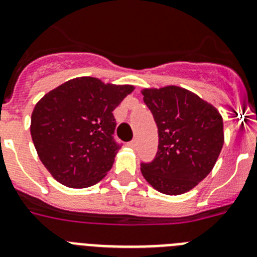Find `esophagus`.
I'll use <instances>...</instances> for the list:
<instances>
[{
  "instance_id": "1",
  "label": "esophagus",
  "mask_w": 257,
  "mask_h": 257,
  "mask_svg": "<svg viewBox=\"0 0 257 257\" xmlns=\"http://www.w3.org/2000/svg\"><path fill=\"white\" fill-rule=\"evenodd\" d=\"M136 145H138V143H136V140H133V142L130 143H127V147L131 149H135L136 148Z\"/></svg>"
}]
</instances>
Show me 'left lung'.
Masks as SVG:
<instances>
[{
	"mask_svg": "<svg viewBox=\"0 0 257 257\" xmlns=\"http://www.w3.org/2000/svg\"><path fill=\"white\" fill-rule=\"evenodd\" d=\"M144 103L158 127V151L142 162V174L154 189L178 196L193 189L216 163L224 144L216 108L178 86L144 88Z\"/></svg>",
	"mask_w": 257,
	"mask_h": 257,
	"instance_id": "8db88e82",
	"label": "left lung"
}]
</instances>
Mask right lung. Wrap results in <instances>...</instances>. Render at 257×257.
I'll return each mask as SVG.
<instances>
[{
    "label": "right lung",
    "instance_id": "obj_1",
    "mask_svg": "<svg viewBox=\"0 0 257 257\" xmlns=\"http://www.w3.org/2000/svg\"><path fill=\"white\" fill-rule=\"evenodd\" d=\"M134 91L94 77L69 79L36 104L31 135L41 162L69 188L99 183L112 169L121 145L113 134V110Z\"/></svg>",
    "mask_w": 257,
    "mask_h": 257
}]
</instances>
